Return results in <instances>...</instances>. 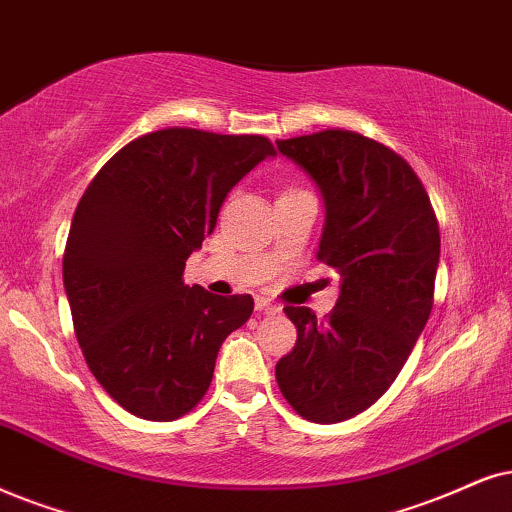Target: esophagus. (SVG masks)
<instances>
[{
  "label": "esophagus",
  "mask_w": 512,
  "mask_h": 512,
  "mask_svg": "<svg viewBox=\"0 0 512 512\" xmlns=\"http://www.w3.org/2000/svg\"><path fill=\"white\" fill-rule=\"evenodd\" d=\"M255 309H257V312H264V314H276L281 307H278L276 302H271L269 297H255Z\"/></svg>",
  "instance_id": "1"
}]
</instances>
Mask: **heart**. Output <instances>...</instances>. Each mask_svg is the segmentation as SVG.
I'll use <instances>...</instances> for the list:
<instances>
[{
    "label": "heart",
    "instance_id": "1",
    "mask_svg": "<svg viewBox=\"0 0 512 512\" xmlns=\"http://www.w3.org/2000/svg\"><path fill=\"white\" fill-rule=\"evenodd\" d=\"M288 191H297V189H288ZM288 191H286V193H288Z\"/></svg>",
    "mask_w": 512,
    "mask_h": 512
}]
</instances>
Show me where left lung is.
Returning a JSON list of instances; mask_svg holds the SVG:
<instances>
[{
	"instance_id": "8db88e82",
	"label": "left lung",
	"mask_w": 512,
	"mask_h": 512,
	"mask_svg": "<svg viewBox=\"0 0 512 512\" xmlns=\"http://www.w3.org/2000/svg\"><path fill=\"white\" fill-rule=\"evenodd\" d=\"M307 170L326 203L316 260L342 278L331 314L286 307L293 352L276 383L295 413L340 423L390 390L435 302L439 224L413 167L390 146L349 129L276 141Z\"/></svg>"
}]
</instances>
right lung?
Segmentation results:
<instances>
[{"instance_id": "right-lung-1", "label": "right lung", "mask_w": 512, "mask_h": 512, "mask_svg": "<svg viewBox=\"0 0 512 512\" xmlns=\"http://www.w3.org/2000/svg\"><path fill=\"white\" fill-rule=\"evenodd\" d=\"M260 134L165 127L129 141L89 181L63 252V286L89 371L132 416L174 420L205 397L250 295L184 286L226 193L274 155Z\"/></svg>"}]
</instances>
